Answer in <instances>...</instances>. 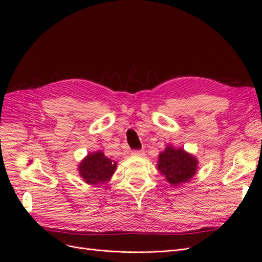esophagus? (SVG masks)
I'll list each match as a JSON object with an SVG mask.
<instances>
[{"instance_id":"1","label":"esophagus","mask_w":262,"mask_h":262,"mask_svg":"<svg viewBox=\"0 0 262 262\" xmlns=\"http://www.w3.org/2000/svg\"><path fill=\"white\" fill-rule=\"evenodd\" d=\"M132 155L142 156V155H144V150L143 149H133L132 150Z\"/></svg>"}]
</instances>
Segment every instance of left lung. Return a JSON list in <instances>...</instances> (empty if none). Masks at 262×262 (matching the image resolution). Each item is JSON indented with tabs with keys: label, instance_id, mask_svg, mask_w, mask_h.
<instances>
[{
	"label": "left lung",
	"instance_id": "obj_1",
	"mask_svg": "<svg viewBox=\"0 0 262 262\" xmlns=\"http://www.w3.org/2000/svg\"><path fill=\"white\" fill-rule=\"evenodd\" d=\"M196 165L195 158L186 153L182 148L167 146L160 154L157 168L170 185L178 186L193 177L196 171Z\"/></svg>",
	"mask_w": 262,
	"mask_h": 262
}]
</instances>
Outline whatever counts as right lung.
<instances>
[{
  "label": "right lung",
  "mask_w": 262,
  "mask_h": 262,
  "mask_svg": "<svg viewBox=\"0 0 262 262\" xmlns=\"http://www.w3.org/2000/svg\"><path fill=\"white\" fill-rule=\"evenodd\" d=\"M117 163L109 160L102 152L89 154L78 165V171L85 182L90 185L105 184L115 172Z\"/></svg>",
  "instance_id": "1"
}]
</instances>
